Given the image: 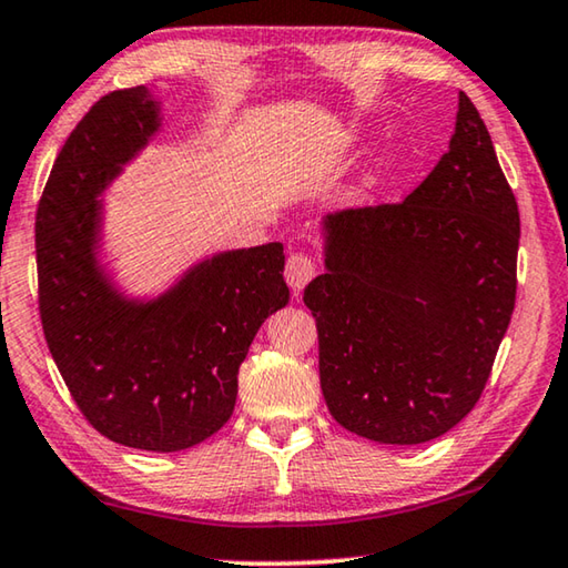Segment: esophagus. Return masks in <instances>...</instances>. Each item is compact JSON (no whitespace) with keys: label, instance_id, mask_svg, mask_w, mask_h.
<instances>
[{"label":"esophagus","instance_id":"1","mask_svg":"<svg viewBox=\"0 0 568 568\" xmlns=\"http://www.w3.org/2000/svg\"><path fill=\"white\" fill-rule=\"evenodd\" d=\"M320 266H317V258L310 256V254H292L286 258V266H284V278L286 284L292 286V292H302L304 286H307L314 276H317Z\"/></svg>","mask_w":568,"mask_h":568}]
</instances>
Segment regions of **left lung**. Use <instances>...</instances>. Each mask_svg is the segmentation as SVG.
<instances>
[{"mask_svg":"<svg viewBox=\"0 0 568 568\" xmlns=\"http://www.w3.org/2000/svg\"><path fill=\"white\" fill-rule=\"evenodd\" d=\"M325 274L304 304L339 426L422 444L473 412L516 307L520 215L475 103L459 93L449 152L400 203L322 221Z\"/></svg>","mask_w":568,"mask_h":568,"instance_id":"left-lung-1","label":"left lung"}]
</instances>
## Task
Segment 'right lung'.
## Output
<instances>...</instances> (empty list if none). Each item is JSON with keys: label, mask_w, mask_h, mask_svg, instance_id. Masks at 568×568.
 <instances>
[{"label": "right lung", "mask_w": 568, "mask_h": 568, "mask_svg": "<svg viewBox=\"0 0 568 568\" xmlns=\"http://www.w3.org/2000/svg\"><path fill=\"white\" fill-rule=\"evenodd\" d=\"M156 129L144 85L93 103L50 170L34 254L42 333L81 414L124 447L180 452L231 418L241 363L290 286L284 246L266 243L200 261L150 302L116 292L95 258L99 195Z\"/></svg>", "instance_id": "add662e5"}]
</instances>
